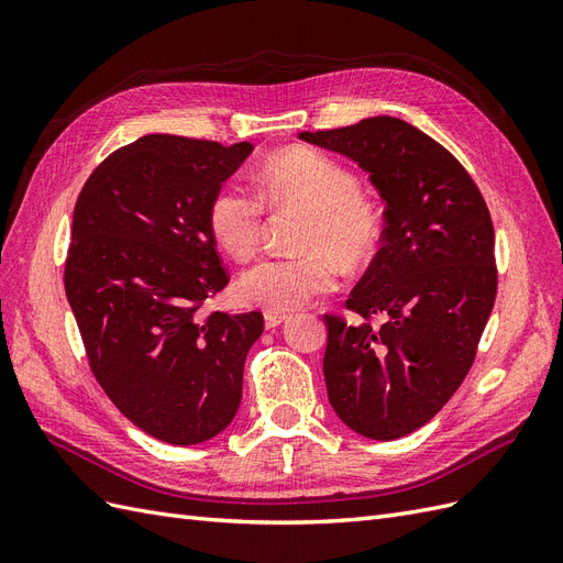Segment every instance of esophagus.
I'll list each match as a JSON object with an SVG mask.
<instances>
[{
    "mask_svg": "<svg viewBox=\"0 0 563 563\" xmlns=\"http://www.w3.org/2000/svg\"><path fill=\"white\" fill-rule=\"evenodd\" d=\"M288 317L279 312H265V329H277L279 323H284Z\"/></svg>",
    "mask_w": 563,
    "mask_h": 563,
    "instance_id": "obj_1",
    "label": "esophagus"
}]
</instances>
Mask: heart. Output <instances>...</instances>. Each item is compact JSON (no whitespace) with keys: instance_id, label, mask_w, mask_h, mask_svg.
<instances>
[{"instance_id":"1","label":"heart","mask_w":563,"mask_h":563,"mask_svg":"<svg viewBox=\"0 0 563 563\" xmlns=\"http://www.w3.org/2000/svg\"><path fill=\"white\" fill-rule=\"evenodd\" d=\"M255 190L272 211H302L296 255L263 258L236 279V294L267 312H291L338 282V265L360 272L376 261L385 220L376 201L360 190L347 166L310 147H288L267 157ZM207 220L216 242L234 258H246L263 234V205L242 185L213 192Z\"/></svg>"}]
</instances>
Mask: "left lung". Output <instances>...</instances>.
Returning a JSON list of instances; mask_svg holds the SVG:
<instances>
[{
	"instance_id": "1",
	"label": "left lung",
	"mask_w": 563,
	"mask_h": 563,
	"mask_svg": "<svg viewBox=\"0 0 563 563\" xmlns=\"http://www.w3.org/2000/svg\"><path fill=\"white\" fill-rule=\"evenodd\" d=\"M300 141L360 164L385 201L383 246L345 302L362 319L327 314L329 401L356 434L406 437L465 380L496 302L488 207L463 164L404 119L368 117Z\"/></svg>"
}]
</instances>
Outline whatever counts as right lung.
I'll use <instances>...</instances> for the list:
<instances>
[{
    "label": "right lung",
    "mask_w": 563,
    "mask_h": 563,
    "mask_svg": "<svg viewBox=\"0 0 563 563\" xmlns=\"http://www.w3.org/2000/svg\"><path fill=\"white\" fill-rule=\"evenodd\" d=\"M251 143L150 133L81 187L65 294L96 380L135 428L174 446L223 432L263 314L199 308L228 286L207 209Z\"/></svg>",
    "instance_id": "right-lung-1"
}]
</instances>
